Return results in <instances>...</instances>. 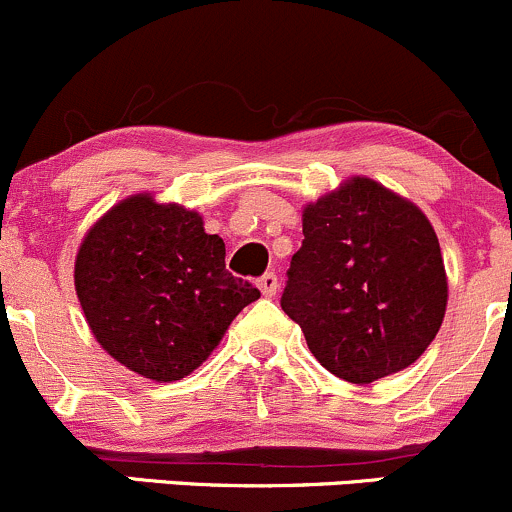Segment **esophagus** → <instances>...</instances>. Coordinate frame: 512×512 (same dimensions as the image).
Wrapping results in <instances>:
<instances>
[{
    "label": "esophagus",
    "instance_id": "34e87169",
    "mask_svg": "<svg viewBox=\"0 0 512 512\" xmlns=\"http://www.w3.org/2000/svg\"><path fill=\"white\" fill-rule=\"evenodd\" d=\"M258 288H261V293L266 295V298H273L278 291V278L273 276V273H266V276L258 278Z\"/></svg>",
    "mask_w": 512,
    "mask_h": 512
}]
</instances>
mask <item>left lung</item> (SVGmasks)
<instances>
[{"label":"left lung","mask_w":512,"mask_h":512,"mask_svg":"<svg viewBox=\"0 0 512 512\" xmlns=\"http://www.w3.org/2000/svg\"><path fill=\"white\" fill-rule=\"evenodd\" d=\"M281 308L335 377L370 384L414 365L446 315L449 281L426 214L370 177L303 207Z\"/></svg>","instance_id":"1"}]
</instances>
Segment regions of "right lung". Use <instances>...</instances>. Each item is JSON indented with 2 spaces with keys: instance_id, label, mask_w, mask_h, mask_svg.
Here are the masks:
<instances>
[{
  "instance_id": "1",
  "label": "right lung",
  "mask_w": 512,
  "mask_h": 512,
  "mask_svg": "<svg viewBox=\"0 0 512 512\" xmlns=\"http://www.w3.org/2000/svg\"><path fill=\"white\" fill-rule=\"evenodd\" d=\"M202 214L150 192L110 207L83 236L76 295L98 345L152 382H177L207 360L231 320L261 298L231 276Z\"/></svg>"
}]
</instances>
